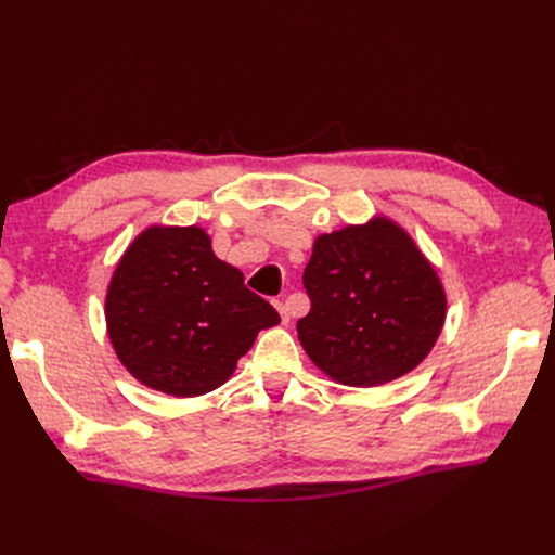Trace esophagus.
<instances>
[{
	"instance_id": "esophagus-1",
	"label": "esophagus",
	"mask_w": 555,
	"mask_h": 555,
	"mask_svg": "<svg viewBox=\"0 0 555 555\" xmlns=\"http://www.w3.org/2000/svg\"><path fill=\"white\" fill-rule=\"evenodd\" d=\"M278 312L282 317V324H289L292 322V310L287 304H278Z\"/></svg>"
}]
</instances>
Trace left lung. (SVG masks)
Returning <instances> with one entry per match:
<instances>
[{
  "instance_id": "8db88e82",
  "label": "left lung",
  "mask_w": 555,
  "mask_h": 555,
  "mask_svg": "<svg viewBox=\"0 0 555 555\" xmlns=\"http://www.w3.org/2000/svg\"><path fill=\"white\" fill-rule=\"evenodd\" d=\"M304 284L312 308L296 324L298 340L319 371L345 386L412 373L447 319L438 271L386 215L319 233Z\"/></svg>"
}]
</instances>
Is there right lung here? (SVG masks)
Wrapping results in <instances>:
<instances>
[{
    "mask_svg": "<svg viewBox=\"0 0 555 555\" xmlns=\"http://www.w3.org/2000/svg\"><path fill=\"white\" fill-rule=\"evenodd\" d=\"M106 331L133 379L173 398L229 382L275 308L215 257L206 229L153 224L129 243L106 289Z\"/></svg>",
    "mask_w": 555,
    "mask_h": 555,
    "instance_id": "obj_1",
    "label": "right lung"
}]
</instances>
